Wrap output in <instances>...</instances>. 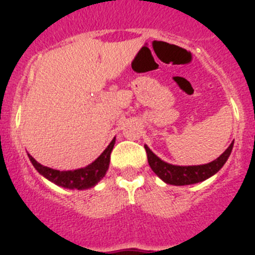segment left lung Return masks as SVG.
Listing matches in <instances>:
<instances>
[{"label":"left lung","mask_w":255,"mask_h":255,"mask_svg":"<svg viewBox=\"0 0 255 255\" xmlns=\"http://www.w3.org/2000/svg\"><path fill=\"white\" fill-rule=\"evenodd\" d=\"M148 156V163L150 165L151 170L156 174L161 180L166 184L171 185H190L196 184V182L204 181L210 176L215 175L227 161L228 156L232 151L233 143L225 150V153L221 154L216 160L205 165H194V166H177L165 163L161 159H159L150 149L144 145Z\"/></svg>","instance_id":"8db88e82"}]
</instances>
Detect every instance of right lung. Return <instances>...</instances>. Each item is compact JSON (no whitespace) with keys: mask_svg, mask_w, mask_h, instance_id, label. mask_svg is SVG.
<instances>
[{"mask_svg":"<svg viewBox=\"0 0 255 255\" xmlns=\"http://www.w3.org/2000/svg\"><path fill=\"white\" fill-rule=\"evenodd\" d=\"M115 142L116 138H113L110 145L105 149L104 153L94 163L87 165L86 168H81L73 171H60L55 170V169L47 168V166L38 163L30 155L28 156H29L33 166L38 170V173L42 174L43 176L47 177L48 180H50L54 184L59 185L61 187H65V189L84 190L95 186L105 176L107 169H109L110 158H111V151L113 149V145H115Z\"/></svg>","mask_w":255,"mask_h":255,"instance_id":"right-lung-1","label":"right lung"}]
</instances>
